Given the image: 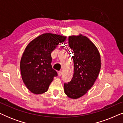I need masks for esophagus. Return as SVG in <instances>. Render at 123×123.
I'll return each instance as SVG.
<instances>
[{
  "label": "esophagus",
  "instance_id": "1",
  "mask_svg": "<svg viewBox=\"0 0 123 123\" xmlns=\"http://www.w3.org/2000/svg\"><path fill=\"white\" fill-rule=\"evenodd\" d=\"M62 75V72H60H60H58V75H59V76L60 77Z\"/></svg>",
  "mask_w": 123,
  "mask_h": 123
}]
</instances>
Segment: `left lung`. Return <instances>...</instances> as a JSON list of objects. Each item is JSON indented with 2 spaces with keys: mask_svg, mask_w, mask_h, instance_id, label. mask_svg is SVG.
I'll use <instances>...</instances> for the list:
<instances>
[{
  "mask_svg": "<svg viewBox=\"0 0 123 123\" xmlns=\"http://www.w3.org/2000/svg\"><path fill=\"white\" fill-rule=\"evenodd\" d=\"M69 46L73 50L74 74L72 80L64 83L67 96L77 99L85 95L94 85L101 69V56L97 47L82 34L69 36Z\"/></svg>",
  "mask_w": 123,
  "mask_h": 123,
  "instance_id": "left-lung-1",
  "label": "left lung"
}]
</instances>
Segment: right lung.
I'll return each instance as SVG.
<instances>
[{
    "instance_id": "right-lung-1",
    "label": "right lung",
    "mask_w": 123,
    "mask_h": 123,
    "mask_svg": "<svg viewBox=\"0 0 123 123\" xmlns=\"http://www.w3.org/2000/svg\"><path fill=\"white\" fill-rule=\"evenodd\" d=\"M67 36L46 33L36 37L27 45L22 56L20 69L25 85L32 93L46 92L58 74L51 66V53Z\"/></svg>"
}]
</instances>
